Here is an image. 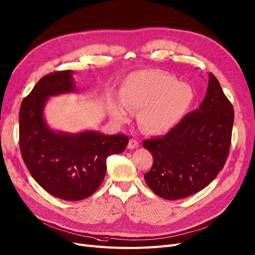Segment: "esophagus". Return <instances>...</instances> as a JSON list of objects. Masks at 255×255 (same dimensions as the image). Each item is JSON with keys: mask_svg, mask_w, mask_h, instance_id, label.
I'll return each instance as SVG.
<instances>
[{"mask_svg": "<svg viewBox=\"0 0 255 255\" xmlns=\"http://www.w3.org/2000/svg\"><path fill=\"white\" fill-rule=\"evenodd\" d=\"M139 146V142L135 138H131L128 143V149H135Z\"/></svg>", "mask_w": 255, "mask_h": 255, "instance_id": "1", "label": "esophagus"}]
</instances>
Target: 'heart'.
<instances>
[{"label": "heart", "instance_id": "b5f03b06", "mask_svg": "<svg viewBox=\"0 0 255 255\" xmlns=\"http://www.w3.org/2000/svg\"><path fill=\"white\" fill-rule=\"evenodd\" d=\"M120 97L128 110H140L137 120L143 130L159 134L172 129L181 120L193 102L194 94L189 84L177 82L170 74L140 71L127 77ZM126 109L115 105L112 112L114 118L120 122L126 121Z\"/></svg>", "mask_w": 255, "mask_h": 255}]
</instances>
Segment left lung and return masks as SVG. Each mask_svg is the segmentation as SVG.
Instances as JSON below:
<instances>
[{"label": "left lung", "mask_w": 255, "mask_h": 255, "mask_svg": "<svg viewBox=\"0 0 255 255\" xmlns=\"http://www.w3.org/2000/svg\"><path fill=\"white\" fill-rule=\"evenodd\" d=\"M235 112L210 73L206 96L167 134L142 141L153 156L145 180L157 196L177 200L203 190L223 169L229 154Z\"/></svg>", "instance_id": "1"}]
</instances>
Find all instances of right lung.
Instances as JSON below:
<instances>
[{
	"instance_id": "1",
	"label": "right lung",
	"mask_w": 255,
	"mask_h": 255,
	"mask_svg": "<svg viewBox=\"0 0 255 255\" xmlns=\"http://www.w3.org/2000/svg\"><path fill=\"white\" fill-rule=\"evenodd\" d=\"M72 75L73 71H57L43 76L21 102L19 148L27 169L43 190L62 200L78 201L98 190L107 157L123 152L129 137L98 131L71 134L47 125L43 108L49 97L77 92Z\"/></svg>"
}]
</instances>
